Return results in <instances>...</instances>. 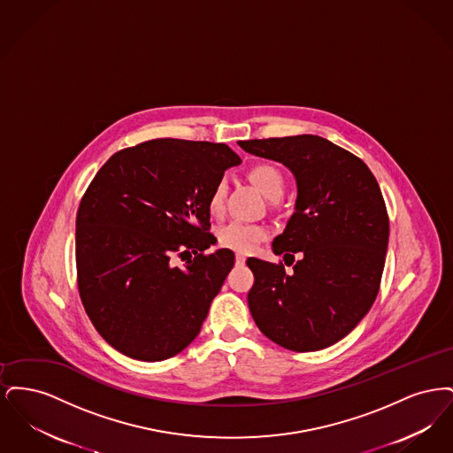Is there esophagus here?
Listing matches in <instances>:
<instances>
[{
	"instance_id": "1",
	"label": "esophagus",
	"mask_w": 453,
	"mask_h": 453,
	"mask_svg": "<svg viewBox=\"0 0 453 453\" xmlns=\"http://www.w3.org/2000/svg\"><path fill=\"white\" fill-rule=\"evenodd\" d=\"M244 261H246V257H244V255H242V253H237V255H236L237 265H244Z\"/></svg>"
}]
</instances>
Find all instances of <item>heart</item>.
<instances>
[{"mask_svg":"<svg viewBox=\"0 0 453 453\" xmlns=\"http://www.w3.org/2000/svg\"><path fill=\"white\" fill-rule=\"evenodd\" d=\"M248 176L257 185L259 192L270 200H280L285 194V187H287L285 176L273 165H268V163L255 165L248 173ZM226 196H227V181L226 178H220L217 180L207 202L209 212L212 216H222L226 207ZM266 236H268V231L263 226L239 222V220L229 222L217 231L219 244L222 248L239 251V253L253 251L261 241L266 239Z\"/></svg>","mask_w":453,"mask_h":453,"instance_id":"b5f03b06","label":"heart"}]
</instances>
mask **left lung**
<instances>
[{
	"label": "left lung",
	"instance_id": "left-lung-1",
	"mask_svg": "<svg viewBox=\"0 0 453 453\" xmlns=\"http://www.w3.org/2000/svg\"><path fill=\"white\" fill-rule=\"evenodd\" d=\"M255 156L283 163L297 180L296 212L273 253L296 261L248 258L255 283L248 305L259 331L292 351L334 345L375 301L388 242L386 202L355 154L319 135L239 141ZM287 265V259H285Z\"/></svg>",
	"mask_w": 453,
	"mask_h": 453
}]
</instances>
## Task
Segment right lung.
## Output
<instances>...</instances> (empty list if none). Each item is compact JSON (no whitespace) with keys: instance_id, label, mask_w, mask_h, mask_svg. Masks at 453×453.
Returning <instances> with one entry per match:
<instances>
[{"instance_id":"1","label":"right lung","mask_w":453,"mask_h":453,"mask_svg":"<svg viewBox=\"0 0 453 453\" xmlns=\"http://www.w3.org/2000/svg\"><path fill=\"white\" fill-rule=\"evenodd\" d=\"M239 163L226 144L152 139L115 152L91 180L76 216L78 290L117 351L159 362L200 333L234 266L231 250L205 255L217 241L207 202Z\"/></svg>"}]
</instances>
